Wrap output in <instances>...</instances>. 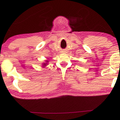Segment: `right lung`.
Segmentation results:
<instances>
[{"label": "right lung", "instance_id": "obj_1", "mask_svg": "<svg viewBox=\"0 0 120 120\" xmlns=\"http://www.w3.org/2000/svg\"><path fill=\"white\" fill-rule=\"evenodd\" d=\"M43 65H45H45H46V64H43Z\"/></svg>", "mask_w": 120, "mask_h": 120}]
</instances>
